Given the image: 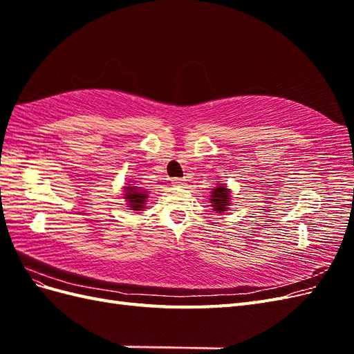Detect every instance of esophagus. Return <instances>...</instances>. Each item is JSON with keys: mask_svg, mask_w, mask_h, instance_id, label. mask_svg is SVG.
Returning a JSON list of instances; mask_svg holds the SVG:
<instances>
[{"mask_svg": "<svg viewBox=\"0 0 354 354\" xmlns=\"http://www.w3.org/2000/svg\"><path fill=\"white\" fill-rule=\"evenodd\" d=\"M171 185H173V186H183L185 180L183 178H173V180H171Z\"/></svg>", "mask_w": 354, "mask_h": 354, "instance_id": "1", "label": "esophagus"}]
</instances>
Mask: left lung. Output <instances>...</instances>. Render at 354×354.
Here are the masks:
<instances>
[{
	"mask_svg": "<svg viewBox=\"0 0 354 354\" xmlns=\"http://www.w3.org/2000/svg\"><path fill=\"white\" fill-rule=\"evenodd\" d=\"M230 189H227L223 183L217 185L216 189H211V205L216 212H224L229 209L230 205Z\"/></svg>",
	"mask_w": 354,
	"mask_h": 354,
	"instance_id": "1",
	"label": "left lung"
}]
</instances>
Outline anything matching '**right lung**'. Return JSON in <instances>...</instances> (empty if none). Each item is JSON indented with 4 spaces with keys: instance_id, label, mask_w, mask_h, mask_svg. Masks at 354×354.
I'll use <instances>...</instances> for the list:
<instances>
[{
    "instance_id": "right-lung-1",
    "label": "right lung",
    "mask_w": 354,
    "mask_h": 354,
    "mask_svg": "<svg viewBox=\"0 0 354 354\" xmlns=\"http://www.w3.org/2000/svg\"><path fill=\"white\" fill-rule=\"evenodd\" d=\"M124 199L128 202V207L134 211H142L147 199V192L134 185H127L124 192Z\"/></svg>"
}]
</instances>
